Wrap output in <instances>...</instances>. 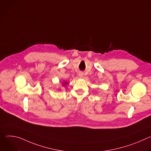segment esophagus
<instances>
[{
    "mask_svg": "<svg viewBox=\"0 0 151 151\" xmlns=\"http://www.w3.org/2000/svg\"><path fill=\"white\" fill-rule=\"evenodd\" d=\"M78 76H79V77L80 78H82L83 77V74L82 72H79V73H78Z\"/></svg>",
    "mask_w": 151,
    "mask_h": 151,
    "instance_id": "1",
    "label": "esophagus"
}]
</instances>
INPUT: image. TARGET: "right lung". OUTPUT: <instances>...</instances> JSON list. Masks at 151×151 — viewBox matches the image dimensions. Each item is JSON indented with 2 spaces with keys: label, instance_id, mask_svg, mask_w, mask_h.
Segmentation results:
<instances>
[{
  "label": "right lung",
  "instance_id": "add662e5",
  "mask_svg": "<svg viewBox=\"0 0 151 151\" xmlns=\"http://www.w3.org/2000/svg\"><path fill=\"white\" fill-rule=\"evenodd\" d=\"M68 84V82H66V81H64V82H63V83H62V86H65V85H66Z\"/></svg>",
  "mask_w": 151,
  "mask_h": 151
}]
</instances>
